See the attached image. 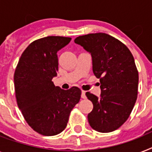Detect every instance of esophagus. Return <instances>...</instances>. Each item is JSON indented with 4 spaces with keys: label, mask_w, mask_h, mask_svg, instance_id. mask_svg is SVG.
<instances>
[{
    "label": "esophagus",
    "mask_w": 152,
    "mask_h": 152,
    "mask_svg": "<svg viewBox=\"0 0 152 152\" xmlns=\"http://www.w3.org/2000/svg\"><path fill=\"white\" fill-rule=\"evenodd\" d=\"M81 97H82V99H86L85 91H82V94H81Z\"/></svg>",
    "instance_id": "1"
}]
</instances>
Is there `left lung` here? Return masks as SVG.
Here are the masks:
<instances>
[{"mask_svg": "<svg viewBox=\"0 0 152 152\" xmlns=\"http://www.w3.org/2000/svg\"><path fill=\"white\" fill-rule=\"evenodd\" d=\"M74 42L91 53L93 72L100 81V98L86 92L93 103L88 122L98 132H113L127 121L137 101L139 74L134 57L125 44L105 33L79 36Z\"/></svg>", "mask_w": 152, "mask_h": 152, "instance_id": "left-lung-1", "label": "left lung"}]
</instances>
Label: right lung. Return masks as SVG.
<instances>
[{
  "mask_svg": "<svg viewBox=\"0 0 152 152\" xmlns=\"http://www.w3.org/2000/svg\"><path fill=\"white\" fill-rule=\"evenodd\" d=\"M71 38L47 36L32 42L20 57L14 73L17 105L32 129L43 136L59 134L67 126L81 90L55 87L53 77L58 71L57 51Z\"/></svg>",
  "mask_w": 152,
  "mask_h": 152,
  "instance_id": "add662e5",
  "label": "right lung"
}]
</instances>
